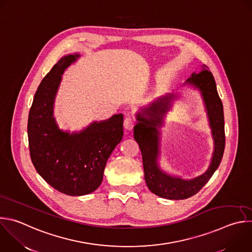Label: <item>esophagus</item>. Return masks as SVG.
I'll return each mask as SVG.
<instances>
[{
  "label": "esophagus",
  "instance_id": "34e87169",
  "mask_svg": "<svg viewBox=\"0 0 252 252\" xmlns=\"http://www.w3.org/2000/svg\"><path fill=\"white\" fill-rule=\"evenodd\" d=\"M124 127L126 129V130H132L133 127H134V121L133 119L130 117V116H126L125 118V121H124Z\"/></svg>",
  "mask_w": 252,
  "mask_h": 252
}]
</instances>
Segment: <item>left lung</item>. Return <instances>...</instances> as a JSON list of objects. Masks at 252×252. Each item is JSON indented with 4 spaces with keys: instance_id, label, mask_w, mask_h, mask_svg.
<instances>
[{
    "instance_id": "left-lung-1",
    "label": "left lung",
    "mask_w": 252,
    "mask_h": 252,
    "mask_svg": "<svg viewBox=\"0 0 252 252\" xmlns=\"http://www.w3.org/2000/svg\"><path fill=\"white\" fill-rule=\"evenodd\" d=\"M208 68L206 65H204ZM198 90L202 96L207 112L208 122L214 140V151L208 169L193 179H183L163 171L158 162L160 156V127L179 93H169L140 108L135 114L136 125L133 136L142 155L144 178L148 189L155 195L168 200H184L197 194L211 179L221 161L225 136L223 108L219 97L213 74L204 69L186 80L183 87Z\"/></svg>"
}]
</instances>
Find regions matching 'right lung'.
I'll use <instances>...</instances> for the list:
<instances>
[{"label": "right lung", "instance_id": "obj_1", "mask_svg": "<svg viewBox=\"0 0 252 252\" xmlns=\"http://www.w3.org/2000/svg\"><path fill=\"white\" fill-rule=\"evenodd\" d=\"M80 57H61L42 79L29 114L28 135L32 161L54 189L69 195L94 192L102 183L107 161L124 135V116L93 122L80 131L59 128L54 102L64 71Z\"/></svg>", "mask_w": 252, "mask_h": 252}]
</instances>
